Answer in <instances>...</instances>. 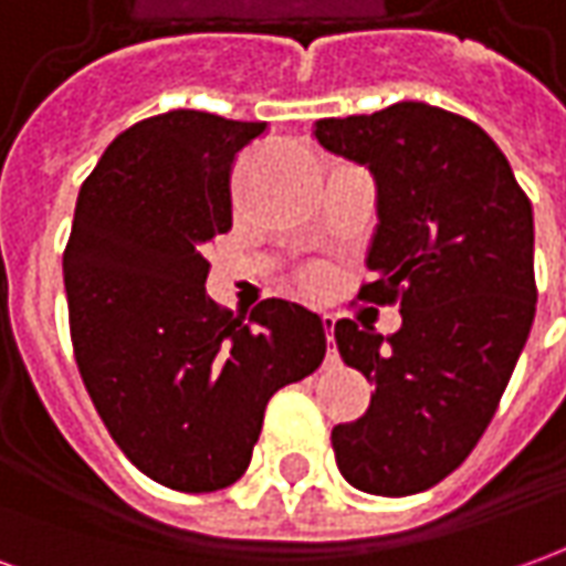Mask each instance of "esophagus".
Wrapping results in <instances>:
<instances>
[{
	"label": "esophagus",
	"instance_id": "1",
	"mask_svg": "<svg viewBox=\"0 0 566 566\" xmlns=\"http://www.w3.org/2000/svg\"><path fill=\"white\" fill-rule=\"evenodd\" d=\"M321 324H324V333H327V364L336 360V343H333V327H336V318L331 312H321Z\"/></svg>",
	"mask_w": 566,
	"mask_h": 566
}]
</instances>
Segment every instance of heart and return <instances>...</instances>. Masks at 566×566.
I'll return each mask as SVG.
<instances>
[{"instance_id": "obj_1", "label": "heart", "mask_w": 566, "mask_h": 566, "mask_svg": "<svg viewBox=\"0 0 566 566\" xmlns=\"http://www.w3.org/2000/svg\"><path fill=\"white\" fill-rule=\"evenodd\" d=\"M306 282H308V284H318V282H321V279H318V275H315V272H312V275H308Z\"/></svg>"}]
</instances>
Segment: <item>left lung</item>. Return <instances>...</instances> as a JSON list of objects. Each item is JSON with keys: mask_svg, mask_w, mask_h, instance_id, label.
I'll use <instances>...</instances> for the list:
<instances>
[{"mask_svg": "<svg viewBox=\"0 0 566 566\" xmlns=\"http://www.w3.org/2000/svg\"><path fill=\"white\" fill-rule=\"evenodd\" d=\"M315 139L376 178L357 296L403 315L391 336L336 321L339 355L376 394L333 427V451L348 485L406 497L454 473L497 412L536 312L534 209L485 129L437 105L324 117Z\"/></svg>", "mask_w": 566, "mask_h": 566, "instance_id": "1", "label": "left lung"}]
</instances>
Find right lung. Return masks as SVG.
I'll list each match as a JSON object with an SVG mask.
<instances>
[{
    "instance_id": "1",
    "label": "right lung",
    "mask_w": 566,
    "mask_h": 566,
    "mask_svg": "<svg viewBox=\"0 0 566 566\" xmlns=\"http://www.w3.org/2000/svg\"><path fill=\"white\" fill-rule=\"evenodd\" d=\"M266 124L166 112L124 129L81 185L63 251L81 379L120 451L175 491L233 485L270 397L327 352L315 312L206 294V245L230 233V175Z\"/></svg>"
}]
</instances>
